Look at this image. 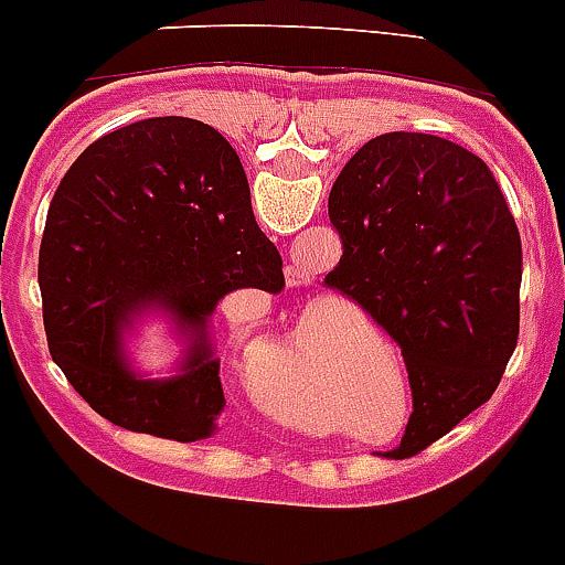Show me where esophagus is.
<instances>
[{
	"label": "esophagus",
	"instance_id": "obj_1",
	"mask_svg": "<svg viewBox=\"0 0 565 565\" xmlns=\"http://www.w3.org/2000/svg\"><path fill=\"white\" fill-rule=\"evenodd\" d=\"M298 278H301V273H298ZM292 284H295V273H292Z\"/></svg>",
	"mask_w": 565,
	"mask_h": 565
}]
</instances>
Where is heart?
Here are the masks:
<instances>
[{
    "mask_svg": "<svg viewBox=\"0 0 565 565\" xmlns=\"http://www.w3.org/2000/svg\"><path fill=\"white\" fill-rule=\"evenodd\" d=\"M233 303L253 307V312H245L236 323L238 334H245L247 329L253 327V318H256V301H253V295H242V298H233ZM332 345L354 354L377 352L380 358L388 360L391 371L396 374L394 354H391V349L377 338V334L371 332V329H365L360 320H354L352 315H349V309L340 307V303H323V307L315 309V312L303 320V327L301 332H298V338H295V343L284 352V358L278 360L276 369L262 380L264 399H267L273 408L281 411V414L307 416V419H312L315 411L320 408L318 385L320 377H323V363H327V354ZM338 385L345 394V399H349L354 408L365 411V414L374 408L371 403L380 399L377 383L369 377V371H365L363 365L345 369L338 377Z\"/></svg>",
    "mask_w": 565,
    "mask_h": 565,
    "instance_id": "1",
    "label": "heart"
}]
</instances>
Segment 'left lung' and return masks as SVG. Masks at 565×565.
Instances as JSON below:
<instances>
[{
	"label": "left lung",
	"mask_w": 565,
	"mask_h": 565,
	"mask_svg": "<svg viewBox=\"0 0 565 565\" xmlns=\"http://www.w3.org/2000/svg\"><path fill=\"white\" fill-rule=\"evenodd\" d=\"M343 256L327 287L391 334L414 414L388 456L408 459L498 388L518 343L523 253L487 162L445 137L388 131L329 194Z\"/></svg>",
	"instance_id": "1"
}]
</instances>
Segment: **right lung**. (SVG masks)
Segmentation results:
<instances>
[{"label":"right lung","instance_id":"obj_1","mask_svg":"<svg viewBox=\"0 0 565 565\" xmlns=\"http://www.w3.org/2000/svg\"><path fill=\"white\" fill-rule=\"evenodd\" d=\"M53 363L111 425L196 441L225 408L207 318L233 289H284L238 154L213 126L149 118L81 151L55 188L39 250ZM166 306L195 338L183 374L140 381L119 354L128 318Z\"/></svg>","mask_w":565,"mask_h":565}]
</instances>
